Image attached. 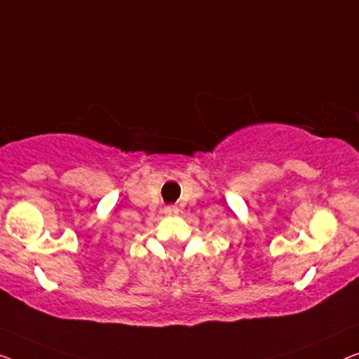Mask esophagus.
Wrapping results in <instances>:
<instances>
[{
    "label": "esophagus",
    "instance_id": "34e87169",
    "mask_svg": "<svg viewBox=\"0 0 359 359\" xmlns=\"http://www.w3.org/2000/svg\"><path fill=\"white\" fill-rule=\"evenodd\" d=\"M164 213L169 215V216H174V215L179 213V208L175 205H169V206H165V208H164Z\"/></svg>",
    "mask_w": 359,
    "mask_h": 359
}]
</instances>
